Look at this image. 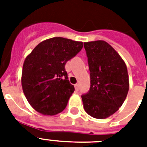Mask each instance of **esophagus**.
I'll return each instance as SVG.
<instances>
[{"instance_id": "1", "label": "esophagus", "mask_w": 147, "mask_h": 147, "mask_svg": "<svg viewBox=\"0 0 147 147\" xmlns=\"http://www.w3.org/2000/svg\"><path fill=\"white\" fill-rule=\"evenodd\" d=\"M75 88H76V91H78V89H79V85L78 84H76L75 85Z\"/></svg>"}]
</instances>
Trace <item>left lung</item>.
I'll return each mask as SVG.
<instances>
[{"label":"left lung","mask_w":147,"mask_h":147,"mask_svg":"<svg viewBox=\"0 0 147 147\" xmlns=\"http://www.w3.org/2000/svg\"><path fill=\"white\" fill-rule=\"evenodd\" d=\"M90 70L91 87L82 95L88 114L105 119L124 102L129 91V76L121 55L104 40L84 42Z\"/></svg>","instance_id":"left-lung-1"}]
</instances>
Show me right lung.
<instances>
[{
    "mask_svg": "<svg viewBox=\"0 0 147 147\" xmlns=\"http://www.w3.org/2000/svg\"><path fill=\"white\" fill-rule=\"evenodd\" d=\"M82 47V42L53 37L39 43L26 56L22 88L35 111L53 116L65 108L75 88L68 80L65 65Z\"/></svg>",
    "mask_w": 147,
    "mask_h": 147,
    "instance_id": "right-lung-1",
    "label": "right lung"
}]
</instances>
